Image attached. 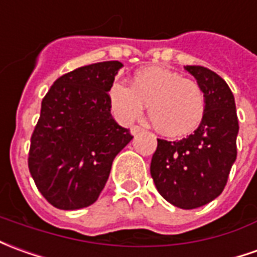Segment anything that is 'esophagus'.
Segmentation results:
<instances>
[{"label": "esophagus", "mask_w": 257, "mask_h": 257, "mask_svg": "<svg viewBox=\"0 0 257 257\" xmlns=\"http://www.w3.org/2000/svg\"><path fill=\"white\" fill-rule=\"evenodd\" d=\"M142 131H143V128H142V126H139V125H134V126L131 128V134L138 135L139 132H142Z\"/></svg>", "instance_id": "34e87169"}]
</instances>
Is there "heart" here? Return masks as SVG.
Listing matches in <instances>:
<instances>
[{
	"label": "heart",
	"mask_w": 257,
	"mask_h": 257,
	"mask_svg": "<svg viewBox=\"0 0 257 257\" xmlns=\"http://www.w3.org/2000/svg\"><path fill=\"white\" fill-rule=\"evenodd\" d=\"M110 101L116 118L134 122L149 105V119L160 134L184 136L202 122L204 93L195 80L163 66H147L135 72L132 86L115 82Z\"/></svg>",
	"instance_id": "b5f03b06"
}]
</instances>
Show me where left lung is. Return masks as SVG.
I'll return each mask as SVG.
<instances>
[{
  "instance_id": "obj_1",
  "label": "left lung",
  "mask_w": 257,
  "mask_h": 257,
  "mask_svg": "<svg viewBox=\"0 0 257 257\" xmlns=\"http://www.w3.org/2000/svg\"><path fill=\"white\" fill-rule=\"evenodd\" d=\"M204 93V115L188 138L157 139L150 174L161 196L191 210L214 200L225 188L236 159L238 116L228 85L204 66L186 65Z\"/></svg>"
}]
</instances>
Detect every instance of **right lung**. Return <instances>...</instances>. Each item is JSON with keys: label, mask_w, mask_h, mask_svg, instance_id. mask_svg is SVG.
<instances>
[{"label": "right lung", "mask_w": 257, "mask_h": 257, "mask_svg": "<svg viewBox=\"0 0 257 257\" xmlns=\"http://www.w3.org/2000/svg\"><path fill=\"white\" fill-rule=\"evenodd\" d=\"M122 64L105 61L58 78L41 101L29 149V171L48 203L61 210L93 204L115 156L132 141L111 115L110 91Z\"/></svg>", "instance_id": "1"}]
</instances>
